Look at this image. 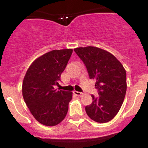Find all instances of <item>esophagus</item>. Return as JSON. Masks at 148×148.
Here are the masks:
<instances>
[{"instance_id": "34e87169", "label": "esophagus", "mask_w": 148, "mask_h": 148, "mask_svg": "<svg viewBox=\"0 0 148 148\" xmlns=\"http://www.w3.org/2000/svg\"><path fill=\"white\" fill-rule=\"evenodd\" d=\"M74 93L76 95V96H82L84 95V93L81 92H78V91H74Z\"/></svg>"}]
</instances>
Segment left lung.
Here are the masks:
<instances>
[{
	"instance_id": "1",
	"label": "left lung",
	"mask_w": 148,
	"mask_h": 148,
	"mask_svg": "<svg viewBox=\"0 0 148 148\" xmlns=\"http://www.w3.org/2000/svg\"><path fill=\"white\" fill-rule=\"evenodd\" d=\"M74 51L84 62L90 79L96 80L99 96L86 106L88 116L97 123L111 120L123 104L127 91L126 71L111 53L95 47H79Z\"/></svg>"
}]
</instances>
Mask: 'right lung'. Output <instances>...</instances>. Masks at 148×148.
<instances>
[{
	"mask_svg": "<svg viewBox=\"0 0 148 148\" xmlns=\"http://www.w3.org/2000/svg\"><path fill=\"white\" fill-rule=\"evenodd\" d=\"M73 50H53L39 57L30 64L24 76L22 95L30 113L46 126L62 122L68 111L72 92L57 90L60 76Z\"/></svg>",
	"mask_w": 148,
	"mask_h": 148,
	"instance_id": "add662e5",
	"label": "right lung"
}]
</instances>
